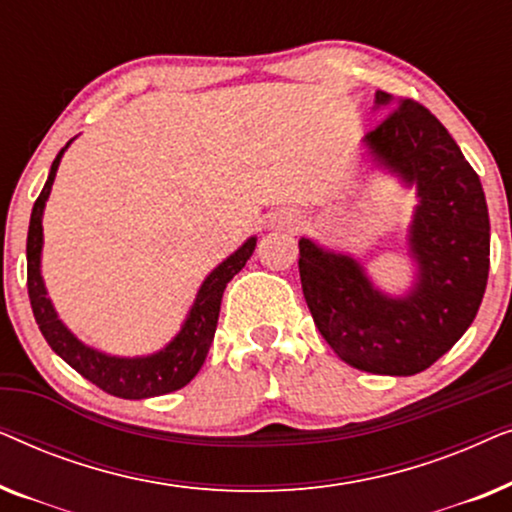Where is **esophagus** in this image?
Listing matches in <instances>:
<instances>
[{
	"instance_id": "34e87169",
	"label": "esophagus",
	"mask_w": 512,
	"mask_h": 512,
	"mask_svg": "<svg viewBox=\"0 0 512 512\" xmlns=\"http://www.w3.org/2000/svg\"><path fill=\"white\" fill-rule=\"evenodd\" d=\"M279 226H286V228H289V226H296V223H298V219H296V216H291V214H284V216H279Z\"/></svg>"
}]
</instances>
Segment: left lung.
Wrapping results in <instances>:
<instances>
[{
  "label": "left lung",
  "mask_w": 512,
  "mask_h": 512,
  "mask_svg": "<svg viewBox=\"0 0 512 512\" xmlns=\"http://www.w3.org/2000/svg\"><path fill=\"white\" fill-rule=\"evenodd\" d=\"M375 107L391 109L363 139L370 156L417 186L408 233L417 282L408 296L391 298L359 261L307 237L298 242V270L314 324L342 361L375 375H415L452 349L478 314L489 214L480 177L429 109L382 90Z\"/></svg>",
  "instance_id": "1"
}]
</instances>
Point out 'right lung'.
Returning <instances> with one entry per match:
<instances>
[{"label": "right lung", "instance_id": "obj_1", "mask_svg": "<svg viewBox=\"0 0 512 512\" xmlns=\"http://www.w3.org/2000/svg\"><path fill=\"white\" fill-rule=\"evenodd\" d=\"M72 142H67V146ZM65 146V149H67ZM62 149L55 156L51 172L44 184V191L39 193L37 202L32 207L30 230H27V293H30V305L37 319L39 331L44 335L48 345L60 359H65L76 373L86 377L118 398H151L163 396L170 391L186 387L188 382L198 375L202 363L207 359L209 345L214 340L216 321H219L221 298L226 291V284L240 272L254 254L256 237H249L235 254H230L219 268L209 272L202 282L195 303L188 312V317L181 326L170 345L151 356H135V359H123V356H109L97 352L93 347H86L69 328L58 319V312L53 310L51 300L46 296L44 279H41V244H44V233H41V216L51 186L58 172Z\"/></svg>", "mask_w": 512, "mask_h": 512}]
</instances>
